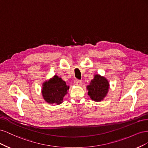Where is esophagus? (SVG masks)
Returning a JSON list of instances; mask_svg holds the SVG:
<instances>
[{
    "label": "esophagus",
    "mask_w": 148,
    "mask_h": 148,
    "mask_svg": "<svg viewBox=\"0 0 148 148\" xmlns=\"http://www.w3.org/2000/svg\"><path fill=\"white\" fill-rule=\"evenodd\" d=\"M74 83L75 85H77V86H80L82 84V80L79 79H75L74 81Z\"/></svg>",
    "instance_id": "1"
}]
</instances>
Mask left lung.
Returning a JSON list of instances; mask_svg holds the SVG:
<instances>
[{
	"mask_svg": "<svg viewBox=\"0 0 148 148\" xmlns=\"http://www.w3.org/2000/svg\"><path fill=\"white\" fill-rule=\"evenodd\" d=\"M109 82L104 77L96 75L87 87L88 95L93 101H101L106 96L109 90Z\"/></svg>",
	"mask_w": 148,
	"mask_h": 148,
	"instance_id": "8db88e82",
	"label": "left lung"
}]
</instances>
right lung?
Segmentation results:
<instances>
[{"instance_id":"1","label":"right lung","mask_w":148,"mask_h":148,"mask_svg":"<svg viewBox=\"0 0 148 148\" xmlns=\"http://www.w3.org/2000/svg\"><path fill=\"white\" fill-rule=\"evenodd\" d=\"M69 89V87L66 86L65 82L56 75L44 84L42 93L44 99L47 102L60 104Z\"/></svg>"}]
</instances>
